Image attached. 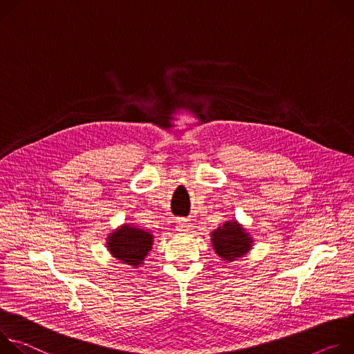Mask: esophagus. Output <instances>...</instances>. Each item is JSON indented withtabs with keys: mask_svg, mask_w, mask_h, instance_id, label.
Returning a JSON list of instances; mask_svg holds the SVG:
<instances>
[{
	"mask_svg": "<svg viewBox=\"0 0 354 354\" xmlns=\"http://www.w3.org/2000/svg\"><path fill=\"white\" fill-rule=\"evenodd\" d=\"M189 223H188V221L187 219H184V218H180V219H177V230L178 232H181V233H185V232H188L189 230Z\"/></svg>",
	"mask_w": 354,
	"mask_h": 354,
	"instance_id": "1",
	"label": "esophagus"
}]
</instances>
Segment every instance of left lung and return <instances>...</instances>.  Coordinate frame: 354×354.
Returning a JSON list of instances; mask_svg holds the SVG:
<instances>
[{"mask_svg": "<svg viewBox=\"0 0 354 354\" xmlns=\"http://www.w3.org/2000/svg\"><path fill=\"white\" fill-rule=\"evenodd\" d=\"M211 245L225 263H232L246 256L253 249L254 241L242 223L232 219L211 232Z\"/></svg>", "mask_w": 354, "mask_h": 354, "instance_id": "obj_1", "label": "left lung"}]
</instances>
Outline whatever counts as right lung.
Here are the masks:
<instances>
[{
    "label": "right lung",
    "instance_id": "right-lung-1",
    "mask_svg": "<svg viewBox=\"0 0 354 354\" xmlns=\"http://www.w3.org/2000/svg\"><path fill=\"white\" fill-rule=\"evenodd\" d=\"M153 242L154 236L150 230L133 223H124L108 233L106 250L113 259L136 268L143 264Z\"/></svg>",
    "mask_w": 354,
    "mask_h": 354
}]
</instances>
